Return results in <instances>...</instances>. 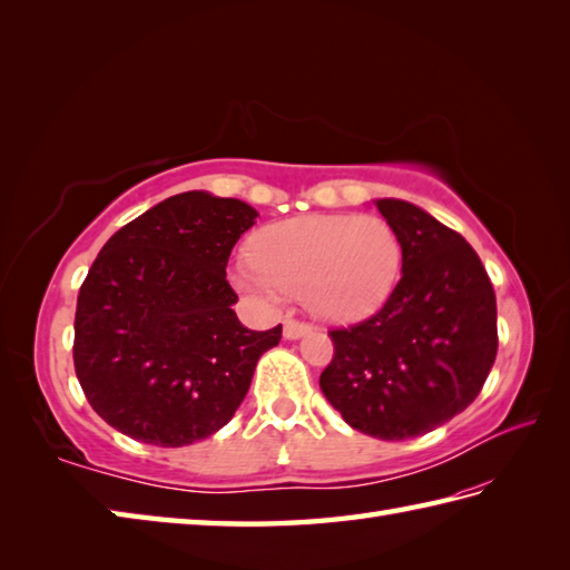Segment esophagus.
Instances as JSON below:
<instances>
[{"label":"esophagus","mask_w":570,"mask_h":570,"mask_svg":"<svg viewBox=\"0 0 570 570\" xmlns=\"http://www.w3.org/2000/svg\"><path fill=\"white\" fill-rule=\"evenodd\" d=\"M311 331H313V325H308V323H298V321H286L284 323V337H286V341H298V337H304Z\"/></svg>","instance_id":"obj_1"}]
</instances>
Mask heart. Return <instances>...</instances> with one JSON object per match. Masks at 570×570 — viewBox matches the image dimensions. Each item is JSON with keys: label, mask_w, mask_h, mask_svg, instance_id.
<instances>
[{"label": "heart", "mask_w": 570, "mask_h": 570, "mask_svg": "<svg viewBox=\"0 0 570 570\" xmlns=\"http://www.w3.org/2000/svg\"><path fill=\"white\" fill-rule=\"evenodd\" d=\"M402 262V239L384 217L304 215L264 227L233 278L262 304L301 294L318 318L355 323L390 301Z\"/></svg>", "instance_id": "heart-1"}]
</instances>
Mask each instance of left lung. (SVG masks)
<instances>
[{"label": "left lung", "mask_w": 570, "mask_h": 570, "mask_svg": "<svg viewBox=\"0 0 570 570\" xmlns=\"http://www.w3.org/2000/svg\"><path fill=\"white\" fill-rule=\"evenodd\" d=\"M374 205L402 239V278L372 318L331 331L321 390L353 429L404 441L475 402L498 355V301L463 235L414 203Z\"/></svg>", "instance_id": "1"}]
</instances>
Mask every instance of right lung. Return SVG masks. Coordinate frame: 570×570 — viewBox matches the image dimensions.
Wrapping results in <instances>:
<instances>
[{"label":"right lung","instance_id":"right-lung-1","mask_svg":"<svg viewBox=\"0 0 570 570\" xmlns=\"http://www.w3.org/2000/svg\"><path fill=\"white\" fill-rule=\"evenodd\" d=\"M205 190L154 205L105 242L80 286L72 362L90 406L129 439L180 448L235 416L282 325L249 331L225 278L257 220Z\"/></svg>","mask_w":570,"mask_h":570}]
</instances>
